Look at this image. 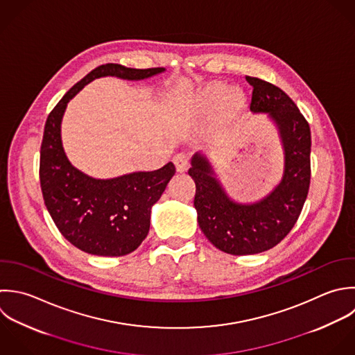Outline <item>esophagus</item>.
<instances>
[{
	"label": "esophagus",
	"mask_w": 355,
	"mask_h": 355,
	"mask_svg": "<svg viewBox=\"0 0 355 355\" xmlns=\"http://www.w3.org/2000/svg\"><path fill=\"white\" fill-rule=\"evenodd\" d=\"M174 164H175V168H177L178 173H184L189 167V159H188L187 155L178 153V155L174 156Z\"/></svg>",
	"instance_id": "obj_1"
}]
</instances>
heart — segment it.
I'll use <instances>...</instances> for the list:
<instances>
[{"label":"heart","instance_id":"1","mask_svg":"<svg viewBox=\"0 0 355 355\" xmlns=\"http://www.w3.org/2000/svg\"><path fill=\"white\" fill-rule=\"evenodd\" d=\"M210 99L214 102H228L235 99V94L224 88H214L213 91H210Z\"/></svg>","mask_w":355,"mask_h":355}]
</instances>
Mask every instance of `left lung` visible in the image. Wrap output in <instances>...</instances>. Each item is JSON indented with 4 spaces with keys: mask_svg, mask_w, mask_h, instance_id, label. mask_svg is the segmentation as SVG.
<instances>
[{
    "mask_svg": "<svg viewBox=\"0 0 355 355\" xmlns=\"http://www.w3.org/2000/svg\"><path fill=\"white\" fill-rule=\"evenodd\" d=\"M246 80L253 87L250 110L268 113L279 128L285 148L282 182L266 199L238 205L228 199L203 156L195 155L188 171L196 184L193 205L202 232L234 256L261 253L285 239L299 220L311 180L309 121L281 88L252 76Z\"/></svg>",
    "mask_w": 355,
    "mask_h": 355,
    "instance_id": "1",
    "label": "left lung"
}]
</instances>
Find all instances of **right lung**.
Instances as JSON below:
<instances>
[{
    "label": "right lung",
    "mask_w": 355,
    "mask_h": 355,
    "mask_svg": "<svg viewBox=\"0 0 355 355\" xmlns=\"http://www.w3.org/2000/svg\"><path fill=\"white\" fill-rule=\"evenodd\" d=\"M163 67L131 69L101 64L74 84L46 117L40 149V185L44 203L59 232L77 249L95 256H124L146 238L150 209L175 174L170 162L155 171L113 180H95L74 168L62 148L60 121L69 99L102 76L142 80Z\"/></svg>",
    "instance_id": "1"
}]
</instances>
